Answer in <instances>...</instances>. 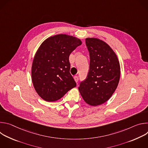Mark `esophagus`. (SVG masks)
I'll return each mask as SVG.
<instances>
[{"label":"esophagus","mask_w":148,"mask_h":148,"mask_svg":"<svg viewBox=\"0 0 148 148\" xmlns=\"http://www.w3.org/2000/svg\"><path fill=\"white\" fill-rule=\"evenodd\" d=\"M74 78L75 81L76 82H77L78 81V76H75V77H74Z\"/></svg>","instance_id":"esophagus-1"}]
</instances>
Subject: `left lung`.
Here are the masks:
<instances>
[{"instance_id":"obj_1","label":"left lung","mask_w":148,"mask_h":148,"mask_svg":"<svg viewBox=\"0 0 148 148\" xmlns=\"http://www.w3.org/2000/svg\"><path fill=\"white\" fill-rule=\"evenodd\" d=\"M86 43L90 53V70L78 90L87 103L97 106L107 101L117 88L121 74L119 62L115 53L103 41L87 38Z\"/></svg>"}]
</instances>
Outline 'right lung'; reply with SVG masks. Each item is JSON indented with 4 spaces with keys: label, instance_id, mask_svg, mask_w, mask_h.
Masks as SVG:
<instances>
[{
    "label": "right lung",
    "instance_id": "1",
    "mask_svg": "<svg viewBox=\"0 0 148 148\" xmlns=\"http://www.w3.org/2000/svg\"><path fill=\"white\" fill-rule=\"evenodd\" d=\"M81 41L67 34H57L45 40L37 50L32 67V79L38 95L54 102L76 87L70 73L69 56Z\"/></svg>",
    "mask_w": 148,
    "mask_h": 148
}]
</instances>
